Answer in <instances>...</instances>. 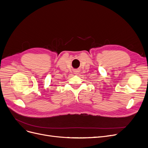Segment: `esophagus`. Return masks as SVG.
Instances as JSON below:
<instances>
[{"label": "esophagus", "mask_w": 148, "mask_h": 148, "mask_svg": "<svg viewBox=\"0 0 148 148\" xmlns=\"http://www.w3.org/2000/svg\"><path fill=\"white\" fill-rule=\"evenodd\" d=\"M74 74H78V73L79 72V71L78 69H75L74 71Z\"/></svg>", "instance_id": "1"}]
</instances>
